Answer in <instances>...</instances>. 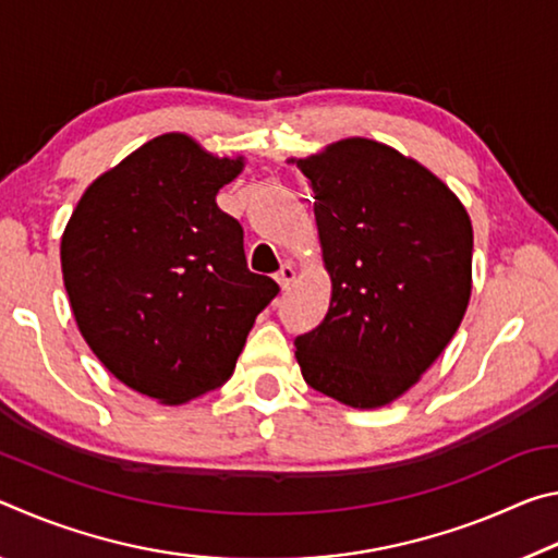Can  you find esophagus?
<instances>
[{"label":"esophagus","instance_id":"34e87169","mask_svg":"<svg viewBox=\"0 0 558 558\" xmlns=\"http://www.w3.org/2000/svg\"><path fill=\"white\" fill-rule=\"evenodd\" d=\"M276 280L282 290H288L290 282L295 280V266L292 263H282V268L276 272Z\"/></svg>","mask_w":558,"mask_h":558}]
</instances>
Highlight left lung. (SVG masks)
<instances>
[{
	"label": "left lung",
	"instance_id": "obj_1",
	"mask_svg": "<svg viewBox=\"0 0 558 558\" xmlns=\"http://www.w3.org/2000/svg\"><path fill=\"white\" fill-rule=\"evenodd\" d=\"M332 302L295 337L302 379L354 409L391 403L458 332L470 300L472 226L426 167L364 137L298 159Z\"/></svg>",
	"mask_w": 558,
	"mask_h": 558
}]
</instances>
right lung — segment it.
Wrapping results in <instances>:
<instances>
[{
	"label": "right lung",
	"mask_w": 558,
	"mask_h": 558,
	"mask_svg": "<svg viewBox=\"0 0 558 558\" xmlns=\"http://www.w3.org/2000/svg\"><path fill=\"white\" fill-rule=\"evenodd\" d=\"M243 169L192 137L149 140L98 177L61 239L83 339L130 389L184 403L233 374L278 282L245 266L241 223L216 194Z\"/></svg>",
	"instance_id": "right-lung-1"
}]
</instances>
